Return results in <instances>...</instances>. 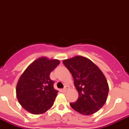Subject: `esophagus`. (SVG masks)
I'll use <instances>...</instances> for the list:
<instances>
[{
	"label": "esophagus",
	"instance_id": "obj_1",
	"mask_svg": "<svg viewBox=\"0 0 129 129\" xmlns=\"http://www.w3.org/2000/svg\"><path fill=\"white\" fill-rule=\"evenodd\" d=\"M68 88H69V87H68V86H65L64 88H63V91H64V92H67V91H68Z\"/></svg>",
	"mask_w": 129,
	"mask_h": 129
}]
</instances>
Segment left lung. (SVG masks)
I'll return each instance as SVG.
<instances>
[{
    "instance_id": "1",
    "label": "left lung",
    "mask_w": 129,
    "mask_h": 129,
    "mask_svg": "<svg viewBox=\"0 0 129 129\" xmlns=\"http://www.w3.org/2000/svg\"><path fill=\"white\" fill-rule=\"evenodd\" d=\"M72 74L79 97L70 106L83 115L95 113L105 103L109 93L106 78L90 59L75 56L63 61Z\"/></svg>"
}]
</instances>
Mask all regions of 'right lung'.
Listing matches in <instances>:
<instances>
[{
  "label": "right lung",
  "mask_w": 129,
  "mask_h": 129,
  "mask_svg": "<svg viewBox=\"0 0 129 129\" xmlns=\"http://www.w3.org/2000/svg\"><path fill=\"white\" fill-rule=\"evenodd\" d=\"M57 59L40 57L26 69L16 85V96L23 108L34 115L42 114L54 105L57 91L50 79L51 72L59 64Z\"/></svg>",
  "instance_id": "add662e5"
}]
</instances>
